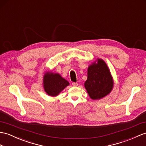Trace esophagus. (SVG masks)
<instances>
[{
	"mask_svg": "<svg viewBox=\"0 0 146 146\" xmlns=\"http://www.w3.org/2000/svg\"><path fill=\"white\" fill-rule=\"evenodd\" d=\"M72 84L73 86H74V87H76V86H77V85H78V84L77 82H72Z\"/></svg>",
	"mask_w": 146,
	"mask_h": 146,
	"instance_id": "1",
	"label": "esophagus"
}]
</instances>
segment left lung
Instances as JSON below:
<instances>
[{"instance_id":"1","label":"left lung","mask_w":146,"mask_h":146,"mask_svg":"<svg viewBox=\"0 0 146 146\" xmlns=\"http://www.w3.org/2000/svg\"><path fill=\"white\" fill-rule=\"evenodd\" d=\"M85 89L92 100H99L108 95L113 89V80L104 60L98 59L88 67Z\"/></svg>"}]
</instances>
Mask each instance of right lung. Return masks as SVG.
I'll use <instances>...</instances> for the list:
<instances>
[{
	"label": "right lung",
	"instance_id": "right-lung-1",
	"mask_svg": "<svg viewBox=\"0 0 146 146\" xmlns=\"http://www.w3.org/2000/svg\"><path fill=\"white\" fill-rule=\"evenodd\" d=\"M69 85V82L62 78L59 74L47 72L43 77V87L46 93L56 97Z\"/></svg>",
	"mask_w": 146,
	"mask_h": 146
}]
</instances>
